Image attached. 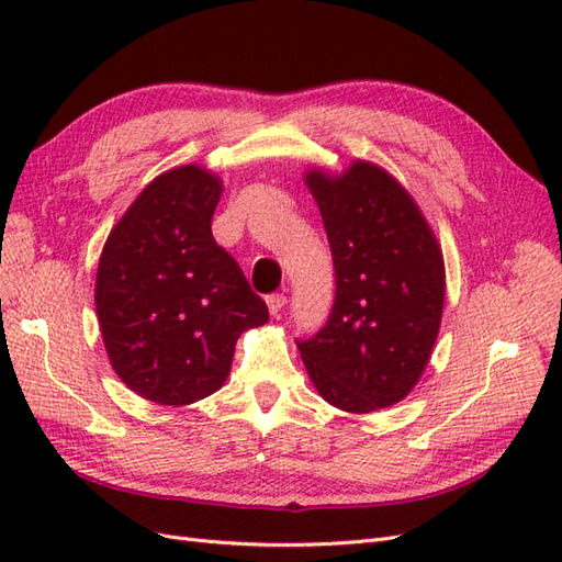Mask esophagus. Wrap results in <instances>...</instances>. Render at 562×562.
I'll list each match as a JSON object with an SVG mask.
<instances>
[{
  "label": "esophagus",
  "instance_id": "obj_1",
  "mask_svg": "<svg viewBox=\"0 0 562 562\" xmlns=\"http://www.w3.org/2000/svg\"><path fill=\"white\" fill-rule=\"evenodd\" d=\"M285 304H288V297H285L283 293H271V295L267 297V307H269V312L274 314V316H279V314L283 312Z\"/></svg>",
  "mask_w": 562,
  "mask_h": 562
}]
</instances>
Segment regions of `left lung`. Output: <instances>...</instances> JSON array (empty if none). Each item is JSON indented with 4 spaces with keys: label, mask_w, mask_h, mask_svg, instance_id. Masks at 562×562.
Segmentation results:
<instances>
[{
    "label": "left lung",
    "mask_w": 562,
    "mask_h": 562,
    "mask_svg": "<svg viewBox=\"0 0 562 562\" xmlns=\"http://www.w3.org/2000/svg\"><path fill=\"white\" fill-rule=\"evenodd\" d=\"M335 269L333 310L295 339L318 394L372 413L411 391L436 342L446 297L443 255L403 187L356 161L345 176H307Z\"/></svg>",
    "instance_id": "1"
}]
</instances>
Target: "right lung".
<instances>
[{
    "label": "right lung",
    "instance_id": "obj_1",
    "mask_svg": "<svg viewBox=\"0 0 562 562\" xmlns=\"http://www.w3.org/2000/svg\"><path fill=\"white\" fill-rule=\"evenodd\" d=\"M220 180L173 168L133 201L100 255L95 310L110 363L159 405L211 396L229 375L236 339L269 321L241 267L213 239Z\"/></svg>",
    "mask_w": 562,
    "mask_h": 562
}]
</instances>
